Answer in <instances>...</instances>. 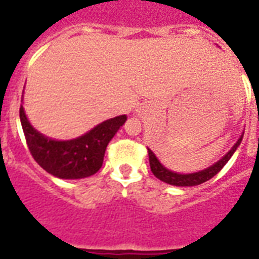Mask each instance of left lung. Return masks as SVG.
Returning <instances> with one entry per match:
<instances>
[{
    "label": "left lung",
    "mask_w": 259,
    "mask_h": 259,
    "mask_svg": "<svg viewBox=\"0 0 259 259\" xmlns=\"http://www.w3.org/2000/svg\"><path fill=\"white\" fill-rule=\"evenodd\" d=\"M242 137L243 136L239 137V140L237 141V144L233 146L232 150H229L218 162H215L214 165L207 167V169L201 170L198 173L191 174H178L171 171V170L166 169L165 166L161 165V162L157 159L154 153H153L150 149H148L150 169L155 177L169 185H174V186H195V185H201L203 184V182H206V181H209L210 178H213L215 174L220 173L221 169L228 163L229 159L232 158V155L234 154V151L237 150V148H238L239 144H241V141H242Z\"/></svg>",
    "instance_id": "obj_1"
}]
</instances>
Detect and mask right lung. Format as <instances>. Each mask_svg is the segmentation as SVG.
Listing matches in <instances>:
<instances>
[{"label":"right lung","mask_w":259,"mask_h":259,"mask_svg":"<svg viewBox=\"0 0 259 259\" xmlns=\"http://www.w3.org/2000/svg\"><path fill=\"white\" fill-rule=\"evenodd\" d=\"M20 118L27 148L35 162L54 177L78 180L90 177L101 169L106 146L125 123L126 115L108 119L70 141H54L38 133L27 121L22 105Z\"/></svg>","instance_id":"add662e5"}]
</instances>
